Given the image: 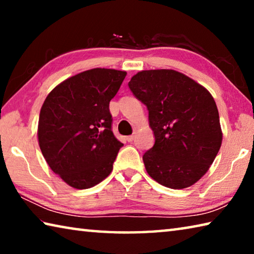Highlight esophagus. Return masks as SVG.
<instances>
[{
  "instance_id": "34e87169",
  "label": "esophagus",
  "mask_w": 254,
  "mask_h": 254,
  "mask_svg": "<svg viewBox=\"0 0 254 254\" xmlns=\"http://www.w3.org/2000/svg\"><path fill=\"white\" fill-rule=\"evenodd\" d=\"M134 137H135V134L128 135V136H127V140L128 141V142H132V141H133V140H134Z\"/></svg>"
}]
</instances>
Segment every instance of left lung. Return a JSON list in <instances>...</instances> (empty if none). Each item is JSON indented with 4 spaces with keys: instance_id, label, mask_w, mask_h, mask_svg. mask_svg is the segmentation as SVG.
<instances>
[{
    "instance_id": "obj_1",
    "label": "left lung",
    "mask_w": 254,
    "mask_h": 254,
    "mask_svg": "<svg viewBox=\"0 0 254 254\" xmlns=\"http://www.w3.org/2000/svg\"><path fill=\"white\" fill-rule=\"evenodd\" d=\"M128 87L147 106L156 139L143 154L150 177L173 189L198 182L222 144L218 110L210 93L173 69L137 72Z\"/></svg>"
}]
</instances>
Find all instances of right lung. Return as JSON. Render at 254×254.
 <instances>
[{
    "mask_svg": "<svg viewBox=\"0 0 254 254\" xmlns=\"http://www.w3.org/2000/svg\"><path fill=\"white\" fill-rule=\"evenodd\" d=\"M126 71L94 68L56 86L42 104L38 140L51 170L76 189L100 184L123 143L112 132L110 102Z\"/></svg>",
    "mask_w": 254,
    "mask_h": 254,
    "instance_id": "1",
    "label": "right lung"
}]
</instances>
